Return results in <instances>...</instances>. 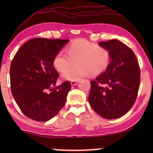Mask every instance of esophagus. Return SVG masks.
Returning a JSON list of instances; mask_svg holds the SVG:
<instances>
[{"mask_svg":"<svg viewBox=\"0 0 153 153\" xmlns=\"http://www.w3.org/2000/svg\"><path fill=\"white\" fill-rule=\"evenodd\" d=\"M77 83H78V81H71V85H75L77 84Z\"/></svg>","mask_w":153,"mask_h":153,"instance_id":"34e87169","label":"esophagus"}]
</instances>
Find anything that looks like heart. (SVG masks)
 <instances>
[{"instance_id":"heart-1","label":"heart","mask_w":153,"mask_h":153,"mask_svg":"<svg viewBox=\"0 0 153 153\" xmlns=\"http://www.w3.org/2000/svg\"><path fill=\"white\" fill-rule=\"evenodd\" d=\"M65 52L66 54L62 52L56 54L52 62L56 70L64 72L62 77L65 80L78 81L90 74L99 76L107 70L111 62L107 49L84 39L72 42L66 47ZM74 62L77 65L70 69Z\"/></svg>"}]
</instances>
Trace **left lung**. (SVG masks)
Here are the masks:
<instances>
[{"mask_svg":"<svg viewBox=\"0 0 153 153\" xmlns=\"http://www.w3.org/2000/svg\"><path fill=\"white\" fill-rule=\"evenodd\" d=\"M111 54L109 66L91 81L88 100L93 110L106 119L127 114L137 100L140 85V67L134 53L117 39L100 42Z\"/></svg>","mask_w":153,"mask_h":153,"instance_id":"8db88e82","label":"left lung"}]
</instances>
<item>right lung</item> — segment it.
I'll return each instance as SVG.
<instances>
[{"label":"right lung","instance_id":"1","mask_svg":"<svg viewBox=\"0 0 153 153\" xmlns=\"http://www.w3.org/2000/svg\"><path fill=\"white\" fill-rule=\"evenodd\" d=\"M68 39H31L18 50L10 65V87L25 116L45 122L56 116L66 102L69 81L56 86L59 74L53 57Z\"/></svg>","mask_w":153,"mask_h":153}]
</instances>
